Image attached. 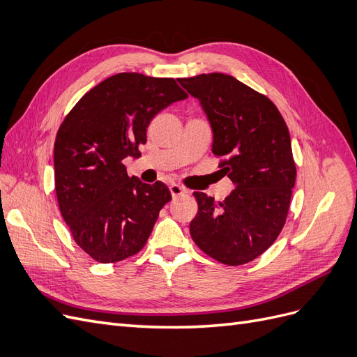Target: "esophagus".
Returning a JSON list of instances; mask_svg holds the SVG:
<instances>
[{"label": "esophagus", "mask_w": 357, "mask_h": 357, "mask_svg": "<svg viewBox=\"0 0 357 357\" xmlns=\"http://www.w3.org/2000/svg\"><path fill=\"white\" fill-rule=\"evenodd\" d=\"M169 192H171V195L172 197H180V195H185V193L188 192L185 188L183 186H180V185H176V183H172V185L169 186Z\"/></svg>", "instance_id": "esophagus-1"}]
</instances>
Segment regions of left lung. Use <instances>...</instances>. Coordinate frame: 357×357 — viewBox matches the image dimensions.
<instances>
[{"mask_svg": "<svg viewBox=\"0 0 357 357\" xmlns=\"http://www.w3.org/2000/svg\"><path fill=\"white\" fill-rule=\"evenodd\" d=\"M177 82L199 100L220 176L235 186L223 201L193 192L198 214L190 222L192 240L220 264L252 262L277 240L287 219L296 180L287 125L268 96L232 75L211 73Z\"/></svg>", "mask_w": 357, "mask_h": 357, "instance_id": "obj_1", "label": "left lung"}]
</instances>
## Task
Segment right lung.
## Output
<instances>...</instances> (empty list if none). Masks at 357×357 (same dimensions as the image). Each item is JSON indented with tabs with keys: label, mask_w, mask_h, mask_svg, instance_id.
Wrapping results in <instances>:
<instances>
[{
	"label": "right lung",
	"mask_w": 357,
	"mask_h": 357,
	"mask_svg": "<svg viewBox=\"0 0 357 357\" xmlns=\"http://www.w3.org/2000/svg\"><path fill=\"white\" fill-rule=\"evenodd\" d=\"M174 79L119 73L86 92L55 139V190L74 241L96 262L114 264L146 245L171 201L162 181L129 177L123 159L139 156L150 121L186 100Z\"/></svg>",
	"instance_id": "right-lung-1"
}]
</instances>
